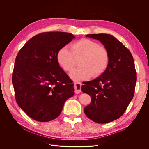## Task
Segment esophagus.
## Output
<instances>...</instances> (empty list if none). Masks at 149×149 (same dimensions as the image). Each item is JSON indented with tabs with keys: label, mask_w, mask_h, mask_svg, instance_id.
<instances>
[{
	"label": "esophagus",
	"mask_w": 149,
	"mask_h": 149,
	"mask_svg": "<svg viewBox=\"0 0 149 149\" xmlns=\"http://www.w3.org/2000/svg\"><path fill=\"white\" fill-rule=\"evenodd\" d=\"M81 84L80 82H76L74 83V92L76 94H79L81 91Z\"/></svg>",
	"instance_id": "obj_1"
}]
</instances>
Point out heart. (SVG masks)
<instances>
[{"label": "heart", "instance_id": "b5f03b06", "mask_svg": "<svg viewBox=\"0 0 149 149\" xmlns=\"http://www.w3.org/2000/svg\"><path fill=\"white\" fill-rule=\"evenodd\" d=\"M56 59L65 71H70L79 60V66L71 72L70 76L74 80H84L92 75L102 74L109 65L110 55L104 46L91 39L81 38L71 45V51L66 47L60 48Z\"/></svg>", "mask_w": 149, "mask_h": 149}]
</instances>
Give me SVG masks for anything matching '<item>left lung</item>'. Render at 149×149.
Instances as JSON below:
<instances>
[{"mask_svg": "<svg viewBox=\"0 0 149 149\" xmlns=\"http://www.w3.org/2000/svg\"><path fill=\"white\" fill-rule=\"evenodd\" d=\"M99 40L109 51V63L97 78L84 82L82 91L91 96V102L84 108L88 118L100 124L119 119L134 95L137 73L131 53L109 34H89Z\"/></svg>", "mask_w": 149, "mask_h": 149, "instance_id": "obj_1", "label": "left lung"}]
</instances>
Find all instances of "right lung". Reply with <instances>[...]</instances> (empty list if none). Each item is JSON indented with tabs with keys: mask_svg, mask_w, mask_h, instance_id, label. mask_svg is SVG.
Listing matches in <instances>:
<instances>
[{
	"mask_svg": "<svg viewBox=\"0 0 149 149\" xmlns=\"http://www.w3.org/2000/svg\"><path fill=\"white\" fill-rule=\"evenodd\" d=\"M75 37L49 31L30 38L18 53L12 73L15 100L30 118L48 122L59 116L68 99L74 94V84L60 66L59 49Z\"/></svg>",
	"mask_w": 149,
	"mask_h": 149,
	"instance_id": "obj_1",
	"label": "right lung"
}]
</instances>
